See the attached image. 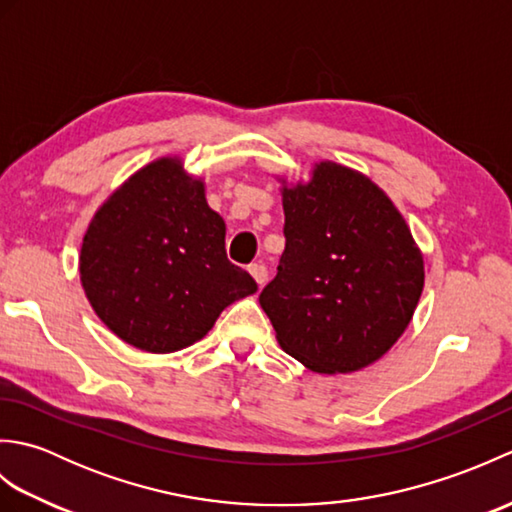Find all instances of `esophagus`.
Returning <instances> with one entry per match:
<instances>
[{
	"instance_id": "34e87169",
	"label": "esophagus",
	"mask_w": 512,
	"mask_h": 512,
	"mask_svg": "<svg viewBox=\"0 0 512 512\" xmlns=\"http://www.w3.org/2000/svg\"><path fill=\"white\" fill-rule=\"evenodd\" d=\"M248 273L253 275V279L257 281V286H264L266 281H268V270H266V266H264L262 262L250 264V266H248Z\"/></svg>"
}]
</instances>
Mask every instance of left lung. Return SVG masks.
<instances>
[{"mask_svg": "<svg viewBox=\"0 0 512 512\" xmlns=\"http://www.w3.org/2000/svg\"><path fill=\"white\" fill-rule=\"evenodd\" d=\"M286 250L259 303L281 350L317 374H352L383 358L413 319L422 250L389 195L341 162L308 178L277 176Z\"/></svg>", "mask_w": 512, "mask_h": 512, "instance_id": "1", "label": "left lung"}]
</instances>
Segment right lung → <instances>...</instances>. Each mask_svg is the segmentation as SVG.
<instances>
[{
	"instance_id": "add662e5",
	"label": "right lung",
	"mask_w": 512,
	"mask_h": 512,
	"mask_svg": "<svg viewBox=\"0 0 512 512\" xmlns=\"http://www.w3.org/2000/svg\"><path fill=\"white\" fill-rule=\"evenodd\" d=\"M224 237L204 178L180 156H160L90 220L79 255L85 297L107 330L136 350H184L209 334L226 306L257 292L255 279L228 262Z\"/></svg>"
}]
</instances>
